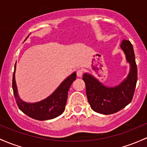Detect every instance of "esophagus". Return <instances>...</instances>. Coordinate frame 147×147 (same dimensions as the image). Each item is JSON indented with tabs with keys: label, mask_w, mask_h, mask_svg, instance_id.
I'll return each instance as SVG.
<instances>
[{
	"label": "esophagus",
	"mask_w": 147,
	"mask_h": 147,
	"mask_svg": "<svg viewBox=\"0 0 147 147\" xmlns=\"http://www.w3.org/2000/svg\"><path fill=\"white\" fill-rule=\"evenodd\" d=\"M82 74H83V70L82 69H78L77 70V77H82Z\"/></svg>",
	"instance_id": "1"
}]
</instances>
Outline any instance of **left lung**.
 Returning <instances> with one entry per match:
<instances>
[{"mask_svg":"<svg viewBox=\"0 0 147 147\" xmlns=\"http://www.w3.org/2000/svg\"><path fill=\"white\" fill-rule=\"evenodd\" d=\"M121 48L130 64V72L125 80L114 87L105 86L90 74L85 73L83 80L86 84V93L91 109L102 114H112L122 109L131 102L137 81L138 68L133 45L123 40Z\"/></svg>","mask_w":147,"mask_h":147,"instance_id":"left-lung-1","label":"left lung"}]
</instances>
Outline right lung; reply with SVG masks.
I'll list each match as a JSON object with an SVG mask.
<instances>
[{
	"label": "right lung",
	"mask_w": 147,
	"mask_h": 147,
	"mask_svg": "<svg viewBox=\"0 0 147 147\" xmlns=\"http://www.w3.org/2000/svg\"><path fill=\"white\" fill-rule=\"evenodd\" d=\"M15 69L16 63L12 77V89L17 106L22 112L32 119L45 121L56 118L64 112L67 99V93L72 82L76 80V72H73L67 77L57 89L46 99L40 102L28 103L22 100L18 95L15 82Z\"/></svg>",
	"instance_id": "obj_1"
}]
</instances>
